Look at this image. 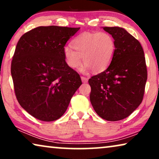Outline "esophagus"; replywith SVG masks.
Masks as SVG:
<instances>
[{
  "label": "esophagus",
  "instance_id": "esophagus-1",
  "mask_svg": "<svg viewBox=\"0 0 159 159\" xmlns=\"http://www.w3.org/2000/svg\"><path fill=\"white\" fill-rule=\"evenodd\" d=\"M81 80H82V82H83V83H86V82H88V78L84 77H81Z\"/></svg>",
  "mask_w": 159,
  "mask_h": 159
}]
</instances>
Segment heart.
Listing matches in <instances>:
<instances>
[{"mask_svg":"<svg viewBox=\"0 0 159 159\" xmlns=\"http://www.w3.org/2000/svg\"><path fill=\"white\" fill-rule=\"evenodd\" d=\"M72 46L64 48L67 65L72 69L84 63L81 70L86 72L92 69L100 72L107 68L116 51V42L111 34L106 32H84L72 40Z\"/></svg>","mask_w":159,"mask_h":159,"instance_id":"obj_1","label":"heart"}]
</instances>
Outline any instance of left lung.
Returning <instances> with one entry per match:
<instances>
[{
	"mask_svg": "<svg viewBox=\"0 0 159 159\" xmlns=\"http://www.w3.org/2000/svg\"><path fill=\"white\" fill-rule=\"evenodd\" d=\"M116 42V51L107 69L93 76L90 100L100 117L121 120L140 106L144 95L148 73L144 51L139 41L125 29L103 27Z\"/></svg>",
	"mask_w": 159,
	"mask_h": 159,
	"instance_id": "left-lung-1",
	"label": "left lung"
}]
</instances>
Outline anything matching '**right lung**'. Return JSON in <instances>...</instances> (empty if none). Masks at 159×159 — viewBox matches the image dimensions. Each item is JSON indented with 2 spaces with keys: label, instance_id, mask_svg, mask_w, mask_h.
Masks as SVG:
<instances>
[{
  "label": "right lung",
  "instance_id": "right-lung-1",
  "mask_svg": "<svg viewBox=\"0 0 159 159\" xmlns=\"http://www.w3.org/2000/svg\"><path fill=\"white\" fill-rule=\"evenodd\" d=\"M80 27H38L17 43L11 73L16 99L34 118L43 121L59 119L82 80L67 65L64 48Z\"/></svg>",
  "mask_w": 159,
  "mask_h": 159
}]
</instances>
